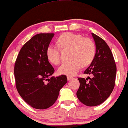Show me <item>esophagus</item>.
<instances>
[{"mask_svg":"<svg viewBox=\"0 0 128 128\" xmlns=\"http://www.w3.org/2000/svg\"><path fill=\"white\" fill-rule=\"evenodd\" d=\"M67 80H70L71 79H73V77H72V76H67Z\"/></svg>","mask_w":128,"mask_h":128,"instance_id":"esophagus-1","label":"esophagus"}]
</instances>
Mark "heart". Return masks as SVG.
<instances>
[{
	"label": "heart",
	"mask_w": 128,
	"mask_h": 128,
	"mask_svg": "<svg viewBox=\"0 0 128 128\" xmlns=\"http://www.w3.org/2000/svg\"><path fill=\"white\" fill-rule=\"evenodd\" d=\"M58 43L62 49H72V61L64 63L58 68L60 74L73 76L84 66L92 62L96 55V46L92 40L79 34L66 32L60 36ZM46 57L50 62L58 65L60 62V51L58 47L50 44L46 49Z\"/></svg>",
	"instance_id": "heart-1"
}]
</instances>
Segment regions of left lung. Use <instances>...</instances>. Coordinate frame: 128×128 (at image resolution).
Wrapping results in <instances>:
<instances>
[{
  "label": "left lung",
  "instance_id": "left-lung-1",
  "mask_svg": "<svg viewBox=\"0 0 128 128\" xmlns=\"http://www.w3.org/2000/svg\"><path fill=\"white\" fill-rule=\"evenodd\" d=\"M92 35L96 45V55L84 73L92 74V78H78L80 86L76 92L80 102L88 106L99 105L108 99L115 86L117 72L109 46L99 36L93 33Z\"/></svg>",
  "mask_w": 128,
  "mask_h": 128
}]
</instances>
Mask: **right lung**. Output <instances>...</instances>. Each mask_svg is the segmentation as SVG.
<instances>
[{"instance_id": "1", "label": "right lung", "mask_w": 128, "mask_h": 128, "mask_svg": "<svg viewBox=\"0 0 128 128\" xmlns=\"http://www.w3.org/2000/svg\"><path fill=\"white\" fill-rule=\"evenodd\" d=\"M54 36V34L34 36L20 49L14 66L19 94L36 109L44 110L52 106L67 82L66 75L49 79L55 70L47 58L46 49Z\"/></svg>"}]
</instances>
